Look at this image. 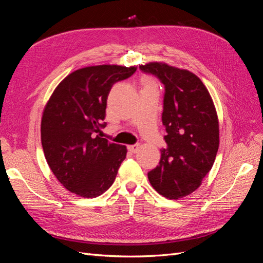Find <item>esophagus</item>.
Wrapping results in <instances>:
<instances>
[{"label": "esophagus", "mask_w": 263, "mask_h": 263, "mask_svg": "<svg viewBox=\"0 0 263 263\" xmlns=\"http://www.w3.org/2000/svg\"><path fill=\"white\" fill-rule=\"evenodd\" d=\"M139 147H140L139 144H134V145L128 146V150L130 151V153H133V154H136L137 151H138V149H139Z\"/></svg>", "instance_id": "esophagus-1"}]
</instances>
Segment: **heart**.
<instances>
[{"instance_id":"1","label":"heart","mask_w":263,"mask_h":263,"mask_svg":"<svg viewBox=\"0 0 263 263\" xmlns=\"http://www.w3.org/2000/svg\"><path fill=\"white\" fill-rule=\"evenodd\" d=\"M142 89H155L158 90V86L155 80L151 78H144L142 80Z\"/></svg>"}]
</instances>
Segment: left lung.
<instances>
[{
	"mask_svg": "<svg viewBox=\"0 0 263 263\" xmlns=\"http://www.w3.org/2000/svg\"><path fill=\"white\" fill-rule=\"evenodd\" d=\"M139 69L164 85L166 148L148 179L159 194L178 200L194 192L214 164L219 146L216 109L201 79L190 71L163 62H149Z\"/></svg>",
	"mask_w": 263,
	"mask_h": 263,
	"instance_id": "1",
	"label": "left lung"
}]
</instances>
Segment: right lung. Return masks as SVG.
<instances>
[{
  "instance_id": "obj_1",
  "label": "right lung",
  "mask_w": 263,
  "mask_h": 263,
  "mask_svg": "<svg viewBox=\"0 0 263 263\" xmlns=\"http://www.w3.org/2000/svg\"><path fill=\"white\" fill-rule=\"evenodd\" d=\"M136 67L92 66L76 70L55 87L43 113L42 145L54 177L70 192L97 197L113 184L126 146L95 135L104 128L112 86Z\"/></svg>"
}]
</instances>
